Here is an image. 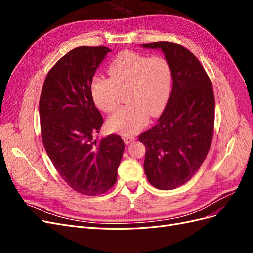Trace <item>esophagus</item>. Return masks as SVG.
<instances>
[{
	"instance_id": "34e87169",
	"label": "esophagus",
	"mask_w": 253,
	"mask_h": 253,
	"mask_svg": "<svg viewBox=\"0 0 253 253\" xmlns=\"http://www.w3.org/2000/svg\"><path fill=\"white\" fill-rule=\"evenodd\" d=\"M135 139H136V137H135V136H129V135H125V136H124V140H125L126 144L132 143Z\"/></svg>"
}]
</instances>
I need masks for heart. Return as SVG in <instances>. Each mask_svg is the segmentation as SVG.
I'll return each mask as SVG.
<instances>
[{
    "label": "heart",
    "instance_id": "heart-1",
    "mask_svg": "<svg viewBox=\"0 0 253 253\" xmlns=\"http://www.w3.org/2000/svg\"><path fill=\"white\" fill-rule=\"evenodd\" d=\"M110 79L97 76L90 83V94L99 109L112 112L117 108L120 91H127L128 105L109 118L112 131L136 134L148 124L149 113H162L172 89V70L163 56L147 57L125 51L110 64Z\"/></svg>",
    "mask_w": 253,
    "mask_h": 253
}]
</instances>
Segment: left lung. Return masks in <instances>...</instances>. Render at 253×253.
<instances>
[{
    "label": "left lung",
    "mask_w": 253,
    "mask_h": 253,
    "mask_svg": "<svg viewBox=\"0 0 253 253\" xmlns=\"http://www.w3.org/2000/svg\"><path fill=\"white\" fill-rule=\"evenodd\" d=\"M141 46L162 50L172 70L166 109L157 124L139 136L149 182L172 190L192 178L210 150L215 106L212 83L198 59L181 45L160 41Z\"/></svg>",
    "instance_id": "obj_1"
}]
</instances>
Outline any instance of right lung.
<instances>
[{"label": "right lung", "mask_w": 253, "mask_h": 253, "mask_svg": "<svg viewBox=\"0 0 253 253\" xmlns=\"http://www.w3.org/2000/svg\"><path fill=\"white\" fill-rule=\"evenodd\" d=\"M104 46L74 48L45 78L40 102L41 136L53 167L73 190L99 195L117 180L125 142L115 134L95 140L103 118L90 83L108 52Z\"/></svg>", "instance_id": "1"}]
</instances>
